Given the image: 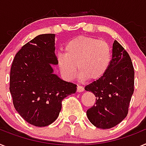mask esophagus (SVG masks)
<instances>
[{"instance_id":"34e87169","label":"esophagus","mask_w":146,"mask_h":146,"mask_svg":"<svg viewBox=\"0 0 146 146\" xmlns=\"http://www.w3.org/2000/svg\"><path fill=\"white\" fill-rule=\"evenodd\" d=\"M83 90H84V88H83L82 86L78 85V86H77V92H83Z\"/></svg>"}]
</instances>
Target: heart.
Returning a JSON list of instances; mask_svg holds the SVG:
<instances>
[{
  "mask_svg": "<svg viewBox=\"0 0 146 146\" xmlns=\"http://www.w3.org/2000/svg\"><path fill=\"white\" fill-rule=\"evenodd\" d=\"M66 53L58 54V64L66 79L72 80L78 71L82 80H99L110 66L112 52L107 43L94 37L79 36L70 40Z\"/></svg>",
  "mask_w": 146,
  "mask_h": 146,
  "instance_id": "heart-1",
  "label": "heart"
}]
</instances>
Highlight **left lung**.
Segmentation results:
<instances>
[{
  "label": "left lung",
  "mask_w": 146,
  "mask_h": 146,
  "mask_svg": "<svg viewBox=\"0 0 146 146\" xmlns=\"http://www.w3.org/2000/svg\"><path fill=\"white\" fill-rule=\"evenodd\" d=\"M134 70L130 56L117 40L112 46V59L106 73L85 87L95 95L96 103L86 111L97 128L108 129L119 124L128 114L134 93Z\"/></svg>",
  "instance_id": "1"
}]
</instances>
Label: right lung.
<instances>
[{"label":"right lung","mask_w":146,"mask_h":146,"mask_svg":"<svg viewBox=\"0 0 146 146\" xmlns=\"http://www.w3.org/2000/svg\"><path fill=\"white\" fill-rule=\"evenodd\" d=\"M55 35L37 36L16 54L10 71V86L15 109L35 126L50 125L59 116L62 100L74 94L77 85L54 74L58 65Z\"/></svg>","instance_id":"obj_1"}]
</instances>
